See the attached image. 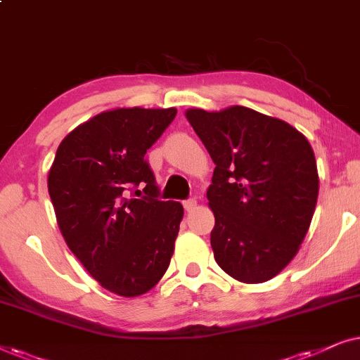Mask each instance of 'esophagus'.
<instances>
[{"label":"esophagus","mask_w":360,"mask_h":360,"mask_svg":"<svg viewBox=\"0 0 360 360\" xmlns=\"http://www.w3.org/2000/svg\"><path fill=\"white\" fill-rule=\"evenodd\" d=\"M195 205H198V200L195 199H188L184 200V209L188 210V212H191V210L195 209Z\"/></svg>","instance_id":"obj_1"}]
</instances>
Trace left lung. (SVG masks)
I'll return each instance as SVG.
<instances>
[{
  "label": "left lung",
  "mask_w": 360,
  "mask_h": 360,
  "mask_svg": "<svg viewBox=\"0 0 360 360\" xmlns=\"http://www.w3.org/2000/svg\"><path fill=\"white\" fill-rule=\"evenodd\" d=\"M212 158L207 189L214 258L242 283L276 276L298 253L319 193L314 151L283 120L233 105L186 110Z\"/></svg>",
  "instance_id": "1"
}]
</instances>
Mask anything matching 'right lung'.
<instances>
[{"mask_svg":"<svg viewBox=\"0 0 360 360\" xmlns=\"http://www.w3.org/2000/svg\"><path fill=\"white\" fill-rule=\"evenodd\" d=\"M176 113L123 107L95 115L60 141L47 176L67 247L100 286L124 298L150 291L174 253L184 209L156 199L145 155ZM136 185L146 195L128 200Z\"/></svg>","mask_w":360,"mask_h":360,"instance_id":"right-lung-1","label":"right lung"}]
</instances>
